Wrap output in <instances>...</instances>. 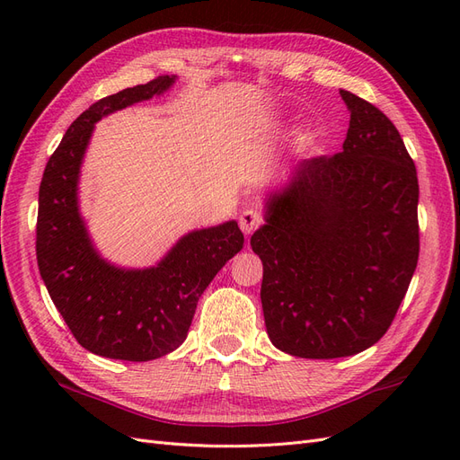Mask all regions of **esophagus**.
Returning <instances> with one entry per match:
<instances>
[{"label": "esophagus", "instance_id": "34e87169", "mask_svg": "<svg viewBox=\"0 0 460 460\" xmlns=\"http://www.w3.org/2000/svg\"><path fill=\"white\" fill-rule=\"evenodd\" d=\"M262 225V217L257 213L255 208H245V211L240 215V228L243 234H253L259 226Z\"/></svg>", "mask_w": 460, "mask_h": 460}]
</instances>
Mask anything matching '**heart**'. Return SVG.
<instances>
[{"label":"heart","mask_w":460,"mask_h":460,"mask_svg":"<svg viewBox=\"0 0 460 460\" xmlns=\"http://www.w3.org/2000/svg\"><path fill=\"white\" fill-rule=\"evenodd\" d=\"M311 142H313V136H311V132H301V134H299V137H297V144H299V147H307Z\"/></svg>","instance_id":"1"}]
</instances>
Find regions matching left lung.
<instances>
[{"label":"left lung","mask_w":460,"mask_h":460,"mask_svg":"<svg viewBox=\"0 0 460 460\" xmlns=\"http://www.w3.org/2000/svg\"><path fill=\"white\" fill-rule=\"evenodd\" d=\"M343 149L305 159L252 235L269 338L301 358L351 357L392 326L419 262V178L394 122L347 90Z\"/></svg>","instance_id":"obj_1"}]
</instances>
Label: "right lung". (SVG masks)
Returning <instances> with one entry per match:
<instances>
[{"label":"right lung","mask_w":460,"mask_h":460,"mask_svg":"<svg viewBox=\"0 0 460 460\" xmlns=\"http://www.w3.org/2000/svg\"><path fill=\"white\" fill-rule=\"evenodd\" d=\"M176 76L107 95L86 109L49 157L38 196L36 257L55 307L84 349L119 360H153L184 343L198 301L243 247L235 220L182 235L155 267L120 269L93 247L78 211V176L95 122L161 95Z\"/></svg>","instance_id":"add662e5"}]
</instances>
